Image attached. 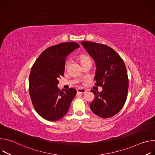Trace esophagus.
<instances>
[{
  "label": "esophagus",
  "instance_id": "34e87169",
  "mask_svg": "<svg viewBox=\"0 0 155 155\" xmlns=\"http://www.w3.org/2000/svg\"><path fill=\"white\" fill-rule=\"evenodd\" d=\"M77 91L78 93H81V94H83L84 93H86V90L83 89V88H78V89L77 90Z\"/></svg>",
  "mask_w": 155,
  "mask_h": 155
}]
</instances>
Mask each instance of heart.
I'll use <instances>...</instances> for the list:
<instances>
[{"label": "heart", "instance_id": "1", "mask_svg": "<svg viewBox=\"0 0 155 155\" xmlns=\"http://www.w3.org/2000/svg\"><path fill=\"white\" fill-rule=\"evenodd\" d=\"M90 61V58H88V57H87V56H81L80 57V61H81V63H82V62H85V61ZM68 64H69V61H67L65 62V68L67 67Z\"/></svg>", "mask_w": 155, "mask_h": 155}]
</instances>
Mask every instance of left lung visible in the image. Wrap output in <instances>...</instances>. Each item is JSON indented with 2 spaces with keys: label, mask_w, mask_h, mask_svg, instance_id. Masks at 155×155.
I'll list each match as a JSON object with an SVG mask.
<instances>
[{
  "label": "left lung",
  "mask_w": 155,
  "mask_h": 155,
  "mask_svg": "<svg viewBox=\"0 0 155 155\" xmlns=\"http://www.w3.org/2000/svg\"><path fill=\"white\" fill-rule=\"evenodd\" d=\"M81 45L96 65V84L102 86L101 93L94 90L91 111L101 118L112 117L123 108L127 96L128 77L125 64L118 54L108 46L91 41Z\"/></svg>",
  "instance_id": "8db88e82"
}]
</instances>
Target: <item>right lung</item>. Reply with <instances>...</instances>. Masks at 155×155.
Instances as JSON below:
<instances>
[{"instance_id":"right-lung-1","label":"right lung","mask_w":155,"mask_h":155,"mask_svg":"<svg viewBox=\"0 0 155 155\" xmlns=\"http://www.w3.org/2000/svg\"><path fill=\"white\" fill-rule=\"evenodd\" d=\"M80 47L75 42L62 43L44 50L34 64L29 75V90L37 114L51 121L68 113L77 94L74 88L60 91L58 79L64 75L65 58Z\"/></svg>"}]
</instances>
